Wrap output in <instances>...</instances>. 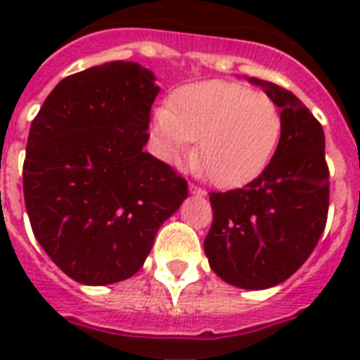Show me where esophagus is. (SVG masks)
<instances>
[{
	"instance_id": "esophagus-1",
	"label": "esophagus",
	"mask_w": 360,
	"mask_h": 360,
	"mask_svg": "<svg viewBox=\"0 0 360 360\" xmlns=\"http://www.w3.org/2000/svg\"><path fill=\"white\" fill-rule=\"evenodd\" d=\"M188 191H191L192 194H198V196H203V194H205V191H203V188H200L198 185H194V183H191V185H188Z\"/></svg>"
}]
</instances>
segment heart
Returning a JSON list of instances; mask_svg holds the SVG:
<instances>
[{"label": "heart", "mask_w": 360, "mask_h": 360, "mask_svg": "<svg viewBox=\"0 0 360 360\" xmlns=\"http://www.w3.org/2000/svg\"><path fill=\"white\" fill-rule=\"evenodd\" d=\"M153 130L166 160L192 157L213 185L236 188L267 168L282 132L273 98L228 82H203L175 93L155 112Z\"/></svg>", "instance_id": "obj_1"}]
</instances>
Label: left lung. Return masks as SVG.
I'll list each match as a JSON object with an SVG mask.
<instances>
[{
  "label": "left lung",
  "mask_w": 360,
  "mask_h": 360,
  "mask_svg": "<svg viewBox=\"0 0 360 360\" xmlns=\"http://www.w3.org/2000/svg\"><path fill=\"white\" fill-rule=\"evenodd\" d=\"M273 98L282 132L271 162L243 188L211 192L213 224L203 248L220 278L245 290L284 282L307 262L329 213L325 134L285 87L250 78Z\"/></svg>",
  "instance_id": "left-lung-1"
}]
</instances>
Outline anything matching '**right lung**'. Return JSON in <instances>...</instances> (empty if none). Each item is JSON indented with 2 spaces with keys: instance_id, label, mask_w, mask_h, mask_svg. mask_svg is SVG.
<instances>
[{
  "instance_id": "right-lung-1",
  "label": "right lung",
  "mask_w": 360,
  "mask_h": 360,
  "mask_svg": "<svg viewBox=\"0 0 360 360\" xmlns=\"http://www.w3.org/2000/svg\"><path fill=\"white\" fill-rule=\"evenodd\" d=\"M157 93L151 70L110 61L63 78L31 121L22 174L31 230L80 284L138 273L188 194L185 177L143 151Z\"/></svg>"
}]
</instances>
